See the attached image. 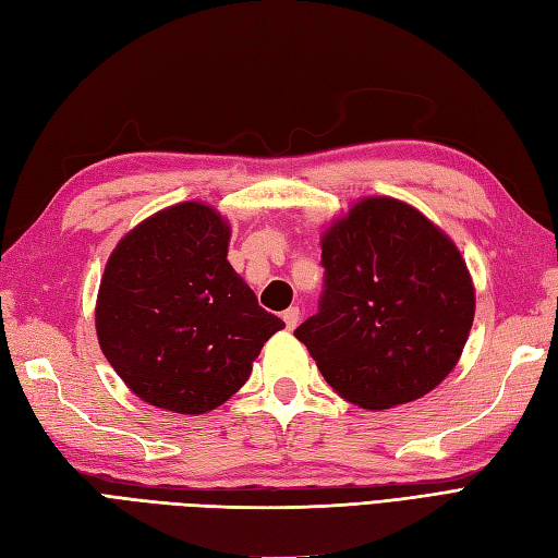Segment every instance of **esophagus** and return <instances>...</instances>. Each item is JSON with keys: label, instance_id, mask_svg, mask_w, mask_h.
<instances>
[{"label": "esophagus", "instance_id": "1", "mask_svg": "<svg viewBox=\"0 0 558 558\" xmlns=\"http://www.w3.org/2000/svg\"><path fill=\"white\" fill-rule=\"evenodd\" d=\"M283 322H287V329H295L298 322H301V310L289 307L287 312H283Z\"/></svg>", "mask_w": 558, "mask_h": 558}]
</instances>
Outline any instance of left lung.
I'll return each instance as SVG.
<instances>
[{"label": "left lung", "instance_id": "1", "mask_svg": "<svg viewBox=\"0 0 558 558\" xmlns=\"http://www.w3.org/2000/svg\"><path fill=\"white\" fill-rule=\"evenodd\" d=\"M319 312L295 329L322 376L362 410L424 398L450 374L475 315L454 241L390 196L352 203L322 234Z\"/></svg>", "mask_w": 558, "mask_h": 558}]
</instances>
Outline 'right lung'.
I'll return each instance as SVG.
<instances>
[{"mask_svg":"<svg viewBox=\"0 0 558 558\" xmlns=\"http://www.w3.org/2000/svg\"><path fill=\"white\" fill-rule=\"evenodd\" d=\"M229 239L213 206L184 201L130 229L108 257L94 310L99 345L122 384L158 410L220 407L287 326L229 265Z\"/></svg>","mask_w":558,"mask_h":558,"instance_id":"right-lung-1","label":"right lung"}]
</instances>
